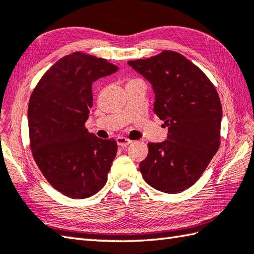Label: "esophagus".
<instances>
[{"label": "esophagus", "instance_id": "obj_1", "mask_svg": "<svg viewBox=\"0 0 254 254\" xmlns=\"http://www.w3.org/2000/svg\"><path fill=\"white\" fill-rule=\"evenodd\" d=\"M117 143L119 146H127V145H130L132 143V141L127 137L119 136V137H117Z\"/></svg>", "mask_w": 254, "mask_h": 254}]
</instances>
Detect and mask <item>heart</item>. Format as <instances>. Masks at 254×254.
I'll use <instances>...</instances> for the list:
<instances>
[{"label": "heart", "mask_w": 254, "mask_h": 254, "mask_svg": "<svg viewBox=\"0 0 254 254\" xmlns=\"http://www.w3.org/2000/svg\"><path fill=\"white\" fill-rule=\"evenodd\" d=\"M142 80L138 79V78H128L127 82V86H130L133 84H136V83H141Z\"/></svg>", "instance_id": "b5f03b06"}]
</instances>
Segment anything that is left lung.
I'll return each instance as SVG.
<instances>
[{"label":"left lung","mask_w":254,"mask_h":254,"mask_svg":"<svg viewBox=\"0 0 254 254\" xmlns=\"http://www.w3.org/2000/svg\"><path fill=\"white\" fill-rule=\"evenodd\" d=\"M127 63L152 84L154 112L168 127L167 141L147 144L139 170L156 190L180 193L199 179L219 148L223 110L217 90L176 51Z\"/></svg>","instance_id":"1"}]
</instances>
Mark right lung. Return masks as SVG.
Returning <instances> with one entry per match:
<instances>
[{
  "mask_svg": "<svg viewBox=\"0 0 254 254\" xmlns=\"http://www.w3.org/2000/svg\"><path fill=\"white\" fill-rule=\"evenodd\" d=\"M118 71L102 58L73 52L42 75L30 96V149L47 181L63 195L79 199L105 187L118 150L85 127L93 107V83Z\"/></svg>",
  "mask_w": 254,
  "mask_h": 254,
  "instance_id": "right-lung-1",
  "label": "right lung"
}]
</instances>
